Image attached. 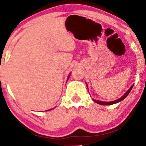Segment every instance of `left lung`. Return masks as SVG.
Returning a JSON list of instances; mask_svg holds the SVG:
<instances>
[{
    "label": "left lung",
    "instance_id": "left-lung-1",
    "mask_svg": "<svg viewBox=\"0 0 146 146\" xmlns=\"http://www.w3.org/2000/svg\"><path fill=\"white\" fill-rule=\"evenodd\" d=\"M133 87V85H132V86L130 88H129V90H128L127 92H126V93H125L124 95H123V96L121 97V98H119V99H118V100H114V101H112V102H102V101L96 100H94V102H95L98 103V104H101V105H111V104H116V103L119 102H121V101L123 100H124L125 98H126V97H127V95H129V92H131V90H132Z\"/></svg>",
    "mask_w": 146,
    "mask_h": 146
}]
</instances>
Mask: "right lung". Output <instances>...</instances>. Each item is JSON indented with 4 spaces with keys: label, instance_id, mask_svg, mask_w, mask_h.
I'll use <instances>...</instances> for the list:
<instances>
[{
    "label": "right lung",
    "instance_id": "right-lung-1",
    "mask_svg": "<svg viewBox=\"0 0 146 146\" xmlns=\"http://www.w3.org/2000/svg\"><path fill=\"white\" fill-rule=\"evenodd\" d=\"M68 78H69V77H68Z\"/></svg>",
    "mask_w": 146,
    "mask_h": 146
}]
</instances>
